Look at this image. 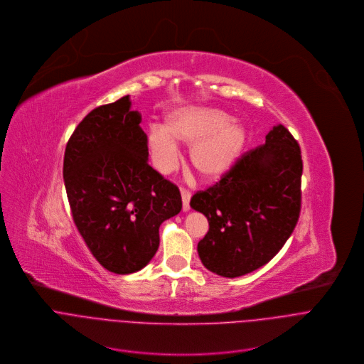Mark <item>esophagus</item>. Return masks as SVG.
Listing matches in <instances>:
<instances>
[{
  "label": "esophagus",
  "mask_w": 364,
  "mask_h": 364,
  "mask_svg": "<svg viewBox=\"0 0 364 364\" xmlns=\"http://www.w3.org/2000/svg\"><path fill=\"white\" fill-rule=\"evenodd\" d=\"M181 196H182V209L188 212L191 209L189 200H191V192L188 189H181Z\"/></svg>",
  "instance_id": "1"
}]
</instances>
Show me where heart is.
<instances>
[{
	"mask_svg": "<svg viewBox=\"0 0 364 364\" xmlns=\"http://www.w3.org/2000/svg\"><path fill=\"white\" fill-rule=\"evenodd\" d=\"M247 141L245 127L220 109L185 106L172 110L165 127L152 124L146 149L161 173H171L179 162L176 143L191 146L189 159L205 181L224 178L240 159Z\"/></svg>",
	"mask_w": 364,
	"mask_h": 364,
	"instance_id": "b5f03b06",
	"label": "heart"
}]
</instances>
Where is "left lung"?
I'll use <instances>...</instances> for the list:
<instances>
[{
    "label": "left lung",
    "instance_id": "obj_1",
    "mask_svg": "<svg viewBox=\"0 0 364 364\" xmlns=\"http://www.w3.org/2000/svg\"><path fill=\"white\" fill-rule=\"evenodd\" d=\"M301 175L299 143L277 124L265 143L244 154L221 181L196 192L191 206L209 223L198 244L202 264L235 278L271 261L299 223Z\"/></svg>",
    "mask_w": 364,
    "mask_h": 364
}]
</instances>
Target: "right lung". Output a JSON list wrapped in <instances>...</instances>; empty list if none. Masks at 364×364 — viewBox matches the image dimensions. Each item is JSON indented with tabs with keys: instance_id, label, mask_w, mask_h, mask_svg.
I'll return each mask as SVG.
<instances>
[{
	"instance_id": "right-lung-1",
	"label": "right lung",
	"mask_w": 364,
	"mask_h": 364,
	"mask_svg": "<svg viewBox=\"0 0 364 364\" xmlns=\"http://www.w3.org/2000/svg\"><path fill=\"white\" fill-rule=\"evenodd\" d=\"M124 96L93 109L70 136L63 164L68 203L93 257L110 272L132 274L159 248V227L178 215L176 185L149 164L141 116Z\"/></svg>"
}]
</instances>
